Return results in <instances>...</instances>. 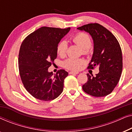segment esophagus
I'll return each instance as SVG.
<instances>
[{
	"label": "esophagus",
	"instance_id": "1",
	"mask_svg": "<svg viewBox=\"0 0 132 132\" xmlns=\"http://www.w3.org/2000/svg\"><path fill=\"white\" fill-rule=\"evenodd\" d=\"M79 72H76V71H70L69 74L70 75H77L79 74Z\"/></svg>",
	"mask_w": 132,
	"mask_h": 132
}]
</instances>
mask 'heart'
Instances as JSON below:
<instances>
[{
	"label": "heart",
	"mask_w": 132,
	"mask_h": 132,
	"mask_svg": "<svg viewBox=\"0 0 132 132\" xmlns=\"http://www.w3.org/2000/svg\"><path fill=\"white\" fill-rule=\"evenodd\" d=\"M71 41L75 44L82 48V52L84 55L89 53V48L92 46V39L90 36L85 32H80L71 37ZM68 48L67 43L65 41H61L57 46V53L61 57L66 55ZM85 64V60L82 58H68L63 63V65L68 70L77 71L80 69L82 65Z\"/></svg>",
	"instance_id": "b5f03b06"
}]
</instances>
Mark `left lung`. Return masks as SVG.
Instances as JSON below:
<instances>
[{
	"instance_id": "8db88e82",
	"label": "left lung",
	"mask_w": 132,
	"mask_h": 132,
	"mask_svg": "<svg viewBox=\"0 0 132 132\" xmlns=\"http://www.w3.org/2000/svg\"><path fill=\"white\" fill-rule=\"evenodd\" d=\"M77 29L91 35L94 41V53L88 68L98 67L99 73L89 75L82 86L86 94L100 97L111 94L118 84L122 70V56L120 45L116 37L98 23H89Z\"/></svg>"
}]
</instances>
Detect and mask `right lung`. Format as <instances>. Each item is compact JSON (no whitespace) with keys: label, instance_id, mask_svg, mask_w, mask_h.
I'll return each mask as SVG.
<instances>
[{"label":"right lung","instance_id":"add662e5","mask_svg":"<svg viewBox=\"0 0 132 132\" xmlns=\"http://www.w3.org/2000/svg\"><path fill=\"white\" fill-rule=\"evenodd\" d=\"M70 29L41 27L21 43L19 55L20 76L25 89L35 98L53 100L62 93L68 72L59 70L53 75L48 68L57 57V44Z\"/></svg>","mask_w":132,"mask_h":132}]
</instances>
